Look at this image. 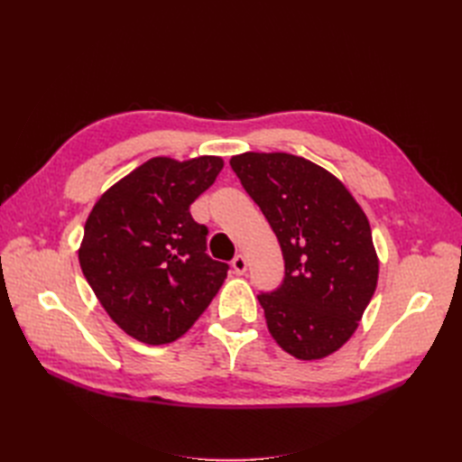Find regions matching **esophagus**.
Here are the masks:
<instances>
[{
    "instance_id": "1",
    "label": "esophagus",
    "mask_w": 462,
    "mask_h": 462,
    "mask_svg": "<svg viewBox=\"0 0 462 462\" xmlns=\"http://www.w3.org/2000/svg\"><path fill=\"white\" fill-rule=\"evenodd\" d=\"M231 265H233V270H235V273H245L246 272V258L243 256V254H236L235 258H233V262H231Z\"/></svg>"
}]
</instances>
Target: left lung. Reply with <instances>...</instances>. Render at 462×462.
Listing matches in <instances>:
<instances>
[{"instance_id":"obj_1","label":"left lung","mask_w":462,"mask_h":462,"mask_svg":"<svg viewBox=\"0 0 462 462\" xmlns=\"http://www.w3.org/2000/svg\"><path fill=\"white\" fill-rule=\"evenodd\" d=\"M229 163L282 245L283 282L258 295L272 337L300 360L335 353L377 283L365 212L341 180L292 153L246 152Z\"/></svg>"}]
</instances>
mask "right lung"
Segmentation results:
<instances>
[{"mask_svg":"<svg viewBox=\"0 0 462 462\" xmlns=\"http://www.w3.org/2000/svg\"><path fill=\"white\" fill-rule=\"evenodd\" d=\"M216 156L152 158L96 202L79 262L109 318L146 345H165L200 318L229 265L206 254L190 204L214 185Z\"/></svg>","mask_w":462,"mask_h":462,"instance_id":"add662e5","label":"right lung"}]
</instances>
